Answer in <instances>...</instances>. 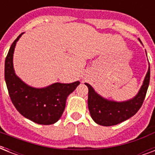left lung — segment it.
I'll return each instance as SVG.
<instances>
[{"label":"left lung","mask_w":155,"mask_h":155,"mask_svg":"<svg viewBox=\"0 0 155 155\" xmlns=\"http://www.w3.org/2000/svg\"><path fill=\"white\" fill-rule=\"evenodd\" d=\"M138 40L142 43L139 38ZM150 76V69L149 66L148 71L138 93L132 99L122 102L113 101L104 98L95 92L89 84L85 83L88 87L87 105L93 120L100 125L111 126L123 122L135 115L144 101L149 87Z\"/></svg>","instance_id":"left-lung-1"}]
</instances>
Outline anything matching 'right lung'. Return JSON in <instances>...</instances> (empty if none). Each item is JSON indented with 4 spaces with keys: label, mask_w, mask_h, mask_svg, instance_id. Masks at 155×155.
<instances>
[{
    "label": "right lung",
    "mask_w": 155,
    "mask_h": 155,
    "mask_svg": "<svg viewBox=\"0 0 155 155\" xmlns=\"http://www.w3.org/2000/svg\"><path fill=\"white\" fill-rule=\"evenodd\" d=\"M22 34L12 43L5 62V80L8 94L16 109L23 117L40 125H51L63 115L67 98L80 84V81L71 84L54 83L42 88L25 84L17 76L13 64L16 43Z\"/></svg>",
    "instance_id": "1"
}]
</instances>
